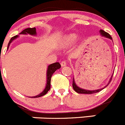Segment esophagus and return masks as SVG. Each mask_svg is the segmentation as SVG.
I'll use <instances>...</instances> for the list:
<instances>
[{"label":"esophagus","mask_w":125,"mask_h":125,"mask_svg":"<svg viewBox=\"0 0 125 125\" xmlns=\"http://www.w3.org/2000/svg\"><path fill=\"white\" fill-rule=\"evenodd\" d=\"M61 65L62 67H64V66H66V61H63L61 62Z\"/></svg>","instance_id":"1"}]
</instances>
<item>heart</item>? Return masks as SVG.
Instances as JSON below:
<instances>
[{"instance_id":"b5f03b06","label":"heart","mask_w":125,"mask_h":125,"mask_svg":"<svg viewBox=\"0 0 125 125\" xmlns=\"http://www.w3.org/2000/svg\"><path fill=\"white\" fill-rule=\"evenodd\" d=\"M78 38V35L74 33H70V34H66L61 41L60 45L62 47L70 46L73 44L74 42Z\"/></svg>"}]
</instances>
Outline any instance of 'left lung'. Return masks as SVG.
<instances>
[{"label":"left lung","mask_w":125,"mask_h":125,"mask_svg":"<svg viewBox=\"0 0 125 125\" xmlns=\"http://www.w3.org/2000/svg\"><path fill=\"white\" fill-rule=\"evenodd\" d=\"M100 33H101V36L106 37V38L110 39H111V40H112V37H111V36H110V34H108V32H105V31H103V30H100ZM113 75L111 76V78H110V81H109L108 84H107V86H108V85L110 84V83L111 82V79H112V78H113ZM107 86H106L104 88H106ZM73 87L74 90L76 92H77L78 93H80V94H93V93H96L100 92V91H101L102 89H103L104 88H101V89H96V90H92V91H89V90H86V89H82V88H79V87H78V86L76 84V83H75V81H74V78H73Z\"/></svg>","instance_id":"8db88e82"}]
</instances>
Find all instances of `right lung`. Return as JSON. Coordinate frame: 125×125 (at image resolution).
<instances>
[{"mask_svg": "<svg viewBox=\"0 0 125 125\" xmlns=\"http://www.w3.org/2000/svg\"><path fill=\"white\" fill-rule=\"evenodd\" d=\"M30 34V35H32V36H35L36 35V27H34V28H27L23 30L20 33V34ZM18 37V36H15L13 37L10 39L9 42L8 44V46H7V49L9 47L10 43L15 39ZM59 68H61V64L59 62H55V63L51 64L49 65L48 66V68H47V83H46V86L45 89H44V91L42 93H41L39 94L37 96H32L31 98H39V97L45 95L48 91L51 88V77L52 75L54 74V73L56 71L57 69H59Z\"/></svg>", "mask_w": 125, "mask_h": 125, "instance_id": "1", "label": "right lung"}]
</instances>
